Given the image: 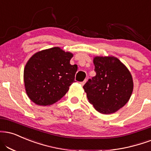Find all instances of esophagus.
Returning a JSON list of instances; mask_svg holds the SVG:
<instances>
[{
	"mask_svg": "<svg viewBox=\"0 0 151 151\" xmlns=\"http://www.w3.org/2000/svg\"><path fill=\"white\" fill-rule=\"evenodd\" d=\"M86 79H85V80L83 81H81V82H80V83H81V86H83V85L85 83H86Z\"/></svg>",
	"mask_w": 151,
	"mask_h": 151,
	"instance_id": "esophagus-1",
	"label": "esophagus"
}]
</instances>
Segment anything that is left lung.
I'll return each instance as SVG.
<instances>
[{"mask_svg":"<svg viewBox=\"0 0 151 151\" xmlns=\"http://www.w3.org/2000/svg\"><path fill=\"white\" fill-rule=\"evenodd\" d=\"M96 75L83 85L88 101L98 112L111 114L128 102L134 83L127 67L115 57H95Z\"/></svg>","mask_w":151,"mask_h":151,"instance_id":"left-lung-1","label":"left lung"}]
</instances>
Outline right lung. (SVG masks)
Masks as SVG:
<instances>
[{
	"label": "right lung",
	"mask_w": 151,
	"mask_h": 151,
	"mask_svg": "<svg viewBox=\"0 0 151 151\" xmlns=\"http://www.w3.org/2000/svg\"><path fill=\"white\" fill-rule=\"evenodd\" d=\"M72 57L59 47L32 56L24 70L25 89L31 101L39 105H52L66 94L77 71V65L70 63Z\"/></svg>",
	"instance_id": "right-lung-1"
}]
</instances>
